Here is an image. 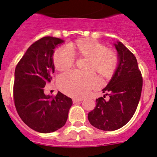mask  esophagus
I'll use <instances>...</instances> for the list:
<instances>
[{"label": "esophagus", "instance_id": "1", "mask_svg": "<svg viewBox=\"0 0 157 157\" xmlns=\"http://www.w3.org/2000/svg\"><path fill=\"white\" fill-rule=\"evenodd\" d=\"M82 100H83V99H82V98H73V102L74 104H75V103H78V102L82 101Z\"/></svg>", "mask_w": 157, "mask_h": 157}]
</instances>
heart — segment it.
I'll list each match as a JSON object with an SVG mask.
<instances>
[{
  "instance_id": "1",
  "label": "heart",
  "mask_w": 157,
  "mask_h": 157,
  "mask_svg": "<svg viewBox=\"0 0 157 157\" xmlns=\"http://www.w3.org/2000/svg\"><path fill=\"white\" fill-rule=\"evenodd\" d=\"M74 57L86 58L84 69L89 71H70L59 77L58 83L61 90L73 97H83L97 84L94 73L101 78L111 77L117 70L119 59L115 52L90 38H80L59 48L53 53V64L59 71L73 66Z\"/></svg>"
}]
</instances>
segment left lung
I'll return each instance as SVG.
<instances>
[{
  "label": "left lung",
  "mask_w": 157,
  "mask_h": 157,
  "mask_svg": "<svg viewBox=\"0 0 157 157\" xmlns=\"http://www.w3.org/2000/svg\"><path fill=\"white\" fill-rule=\"evenodd\" d=\"M119 63L115 73L102 90L105 96L96 99V106L88 113V120L99 130L112 131L125 125L133 117L140 101L142 88V74L137 60L120 41L113 44Z\"/></svg>",
  "instance_id": "obj_1"
}]
</instances>
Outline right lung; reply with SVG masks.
<instances>
[{"label":"right lung","instance_id":"1","mask_svg":"<svg viewBox=\"0 0 157 157\" xmlns=\"http://www.w3.org/2000/svg\"><path fill=\"white\" fill-rule=\"evenodd\" d=\"M63 43L55 37L40 38L27 49L15 67L13 95L17 112L26 125L39 133L62 128L73 105L71 98L59 91L54 98L44 93L55 72V49Z\"/></svg>","mask_w":157,"mask_h":157}]
</instances>
